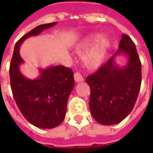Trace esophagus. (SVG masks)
Here are the masks:
<instances>
[{
  "label": "esophagus",
  "instance_id": "34e87169",
  "mask_svg": "<svg viewBox=\"0 0 153 153\" xmlns=\"http://www.w3.org/2000/svg\"><path fill=\"white\" fill-rule=\"evenodd\" d=\"M74 80H75V82H77V83H79V82L83 81V76L81 75V74L80 73H75L74 74Z\"/></svg>",
  "mask_w": 153,
  "mask_h": 153
}]
</instances>
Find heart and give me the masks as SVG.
<instances>
[{"instance_id": "1", "label": "heart", "mask_w": 153, "mask_h": 153, "mask_svg": "<svg viewBox=\"0 0 153 153\" xmlns=\"http://www.w3.org/2000/svg\"><path fill=\"white\" fill-rule=\"evenodd\" d=\"M111 40L106 36L91 34L87 36L78 44L76 49L79 51H86L83 56L84 65L91 69H97L105 62L111 48Z\"/></svg>"}]
</instances>
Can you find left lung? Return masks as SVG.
Segmentation results:
<instances>
[{
	"mask_svg": "<svg viewBox=\"0 0 153 153\" xmlns=\"http://www.w3.org/2000/svg\"><path fill=\"white\" fill-rule=\"evenodd\" d=\"M121 37L115 55L86 79L91 89L90 111L103 125H116L129 115L141 86V62L135 44L128 35ZM121 54L127 61L120 67L116 58Z\"/></svg>",
	"mask_w": 153,
	"mask_h": 153,
	"instance_id": "left-lung-1",
	"label": "left lung"
}]
</instances>
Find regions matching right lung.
I'll return each mask as SVG.
<instances>
[{
	"mask_svg": "<svg viewBox=\"0 0 153 153\" xmlns=\"http://www.w3.org/2000/svg\"><path fill=\"white\" fill-rule=\"evenodd\" d=\"M56 24L38 25L22 37L15 44L10 66V86L15 102L25 118L41 128H55L64 120L68 99L74 86V74L71 69L63 65H50L46 69L39 68L40 74L37 79H28L19 70L25 62L19 48L27 38L38 36Z\"/></svg>",
	"mask_w": 153,
	"mask_h": 153,
	"instance_id": "add662e5",
	"label": "right lung"
}]
</instances>
